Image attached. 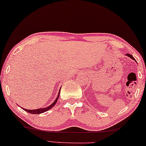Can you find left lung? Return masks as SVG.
<instances>
[{
	"instance_id": "obj_1",
	"label": "left lung",
	"mask_w": 146,
	"mask_h": 146,
	"mask_svg": "<svg viewBox=\"0 0 146 146\" xmlns=\"http://www.w3.org/2000/svg\"><path fill=\"white\" fill-rule=\"evenodd\" d=\"M126 55H127V56H128V57H129V58H131V59H133V60H135V58H133V56L131 54H126ZM135 61H136V60H135Z\"/></svg>"
}]
</instances>
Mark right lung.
<instances>
[{
	"instance_id": "right-lung-1",
	"label": "right lung",
	"mask_w": 146,
	"mask_h": 146,
	"mask_svg": "<svg viewBox=\"0 0 146 146\" xmlns=\"http://www.w3.org/2000/svg\"><path fill=\"white\" fill-rule=\"evenodd\" d=\"M60 90H59V92H58V94L56 98L55 99V100L54 101V102H52V104L50 105V106H47V107H45V108H38V109H34V110H29V109H25V108H22L24 110H25V111L29 112V113H31V114H41V113H43V112H45L48 111V110L50 109V108H52L53 106H54L55 104H56V103L57 102V100L58 99V97H59V94H60Z\"/></svg>"
}]
</instances>
